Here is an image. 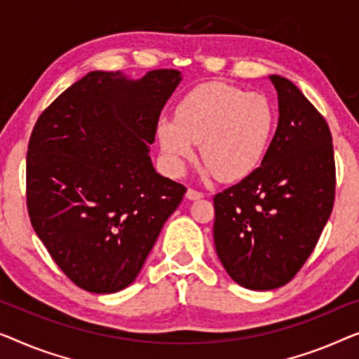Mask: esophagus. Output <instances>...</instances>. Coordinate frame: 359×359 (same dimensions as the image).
<instances>
[{
    "instance_id": "34e87169",
    "label": "esophagus",
    "mask_w": 359,
    "mask_h": 359,
    "mask_svg": "<svg viewBox=\"0 0 359 359\" xmlns=\"http://www.w3.org/2000/svg\"><path fill=\"white\" fill-rule=\"evenodd\" d=\"M187 198H189V200L203 198V194H201V191H198V190H195V189H189V190H187Z\"/></svg>"
}]
</instances>
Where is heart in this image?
I'll return each instance as SVG.
<instances>
[{"mask_svg": "<svg viewBox=\"0 0 359 359\" xmlns=\"http://www.w3.org/2000/svg\"><path fill=\"white\" fill-rule=\"evenodd\" d=\"M275 128L269 99L234 86L206 83L180 99L175 118L159 122L158 136L174 170L195 158L221 180H239L262 163Z\"/></svg>", "mask_w": 359, "mask_h": 359, "instance_id": "obj_1", "label": "heart"}]
</instances>
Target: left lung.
<instances>
[{"label": "left lung", "mask_w": 359, "mask_h": 359, "mask_svg": "<svg viewBox=\"0 0 359 359\" xmlns=\"http://www.w3.org/2000/svg\"><path fill=\"white\" fill-rule=\"evenodd\" d=\"M278 128L254 172L216 194V254L237 285L269 291L294 278L335 201L332 133L290 79L271 74Z\"/></svg>", "instance_id": "obj_1"}]
</instances>
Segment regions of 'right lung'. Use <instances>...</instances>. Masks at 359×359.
Wrapping results in <instances>:
<instances>
[{"label": "right lung", "mask_w": 359, "mask_h": 359, "mask_svg": "<svg viewBox=\"0 0 359 359\" xmlns=\"http://www.w3.org/2000/svg\"><path fill=\"white\" fill-rule=\"evenodd\" d=\"M177 69L140 81L93 72L40 114L29 140L30 224L81 290L107 294L138 276L187 189L156 172L148 154Z\"/></svg>", "instance_id": "right-lung-1"}]
</instances>
